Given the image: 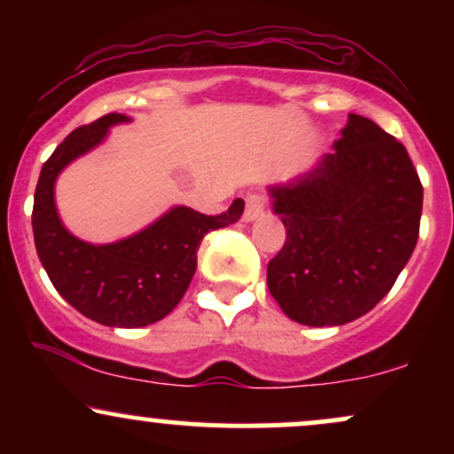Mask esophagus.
I'll return each mask as SVG.
<instances>
[{"label": "esophagus", "instance_id": "obj_1", "mask_svg": "<svg viewBox=\"0 0 454 454\" xmlns=\"http://www.w3.org/2000/svg\"><path fill=\"white\" fill-rule=\"evenodd\" d=\"M264 207H267V198L262 194H249L247 200H245V222H256L258 217L264 215Z\"/></svg>", "mask_w": 454, "mask_h": 454}]
</instances>
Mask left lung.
<instances>
[{"instance_id":"left-lung-1","label":"left lung","mask_w":454,"mask_h":454,"mask_svg":"<svg viewBox=\"0 0 454 454\" xmlns=\"http://www.w3.org/2000/svg\"><path fill=\"white\" fill-rule=\"evenodd\" d=\"M333 149L267 187L286 226L267 267L269 293L305 326H341L372 311L408 264L423 213L408 151L372 119L348 114Z\"/></svg>"}]
</instances>
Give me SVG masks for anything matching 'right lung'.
<instances>
[{
	"label": "right lung",
	"instance_id": "obj_1",
	"mask_svg": "<svg viewBox=\"0 0 454 454\" xmlns=\"http://www.w3.org/2000/svg\"><path fill=\"white\" fill-rule=\"evenodd\" d=\"M129 121L128 114L111 113L66 137L40 170L31 213L38 258L57 293L90 320L117 328L147 326L168 316L194 278L202 237L239 222L245 209L241 198L222 215H202L176 205L114 243L74 237L57 213V176L102 145L113 126Z\"/></svg>",
	"mask_w": 454,
	"mask_h": 454
}]
</instances>
